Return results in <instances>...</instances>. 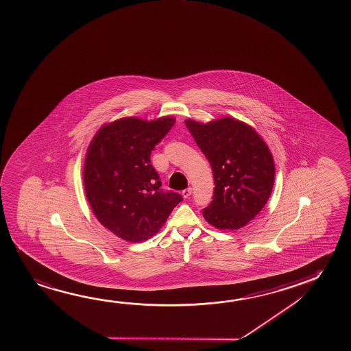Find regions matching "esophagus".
<instances>
[{"mask_svg": "<svg viewBox=\"0 0 351 351\" xmlns=\"http://www.w3.org/2000/svg\"><path fill=\"white\" fill-rule=\"evenodd\" d=\"M191 193H192V189L189 187V189H186V190L182 191V195H184V198H189L190 197Z\"/></svg>", "mask_w": 351, "mask_h": 351, "instance_id": "34e87169", "label": "esophagus"}]
</instances>
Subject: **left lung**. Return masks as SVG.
I'll list each match as a JSON object with an SVG mask.
<instances>
[{"instance_id": "8db88e82", "label": "left lung", "mask_w": 351, "mask_h": 351, "mask_svg": "<svg viewBox=\"0 0 351 351\" xmlns=\"http://www.w3.org/2000/svg\"><path fill=\"white\" fill-rule=\"evenodd\" d=\"M214 176L213 201L203 209L209 224L236 230L250 223L269 198L274 161L265 141L241 121L223 117L209 123L186 121Z\"/></svg>"}]
</instances>
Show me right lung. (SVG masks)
I'll return each mask as SVG.
<instances>
[{"label":"right lung","instance_id":"1","mask_svg":"<svg viewBox=\"0 0 351 351\" xmlns=\"http://www.w3.org/2000/svg\"><path fill=\"white\" fill-rule=\"evenodd\" d=\"M175 119L126 117L105 125L86 152L83 181L99 221L122 240L139 242L156 235L181 195L161 189L150 153Z\"/></svg>","mask_w":351,"mask_h":351}]
</instances>
